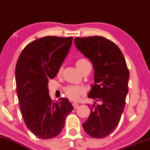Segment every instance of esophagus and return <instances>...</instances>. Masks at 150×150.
Segmentation results:
<instances>
[{"label":"esophagus","instance_id":"obj_1","mask_svg":"<svg viewBox=\"0 0 150 150\" xmlns=\"http://www.w3.org/2000/svg\"><path fill=\"white\" fill-rule=\"evenodd\" d=\"M73 106L74 108H77V107H78L79 104H77V103H73Z\"/></svg>","mask_w":150,"mask_h":150}]
</instances>
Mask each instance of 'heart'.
Instances as JSON below:
<instances>
[{
	"instance_id": "obj_1",
	"label": "heart",
	"mask_w": 150,
	"mask_h": 150,
	"mask_svg": "<svg viewBox=\"0 0 150 150\" xmlns=\"http://www.w3.org/2000/svg\"><path fill=\"white\" fill-rule=\"evenodd\" d=\"M89 64H90V63L88 60L85 58H80L76 62V66L80 71L82 70V68ZM61 69H60L59 72H61ZM64 91L67 97L72 100H77L79 97L85 93V89L78 86H68L65 87Z\"/></svg>"
}]
</instances>
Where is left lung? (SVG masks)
I'll use <instances>...</instances> for the list:
<instances>
[{
	"label": "left lung",
	"mask_w": 150,
	"mask_h": 150,
	"mask_svg": "<svg viewBox=\"0 0 150 150\" xmlns=\"http://www.w3.org/2000/svg\"><path fill=\"white\" fill-rule=\"evenodd\" d=\"M75 46L92 61L94 85L88 94L94 104L88 105L91 113L82 124L87 134L103 138L119 123L128 92L129 70L118 46L109 39L94 36L76 37Z\"/></svg>",
	"instance_id": "8db88e82"
}]
</instances>
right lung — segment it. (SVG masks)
<instances>
[{
    "mask_svg": "<svg viewBox=\"0 0 150 150\" xmlns=\"http://www.w3.org/2000/svg\"><path fill=\"white\" fill-rule=\"evenodd\" d=\"M73 37L47 36L30 42L22 50L15 67L20 111L27 127L37 137L57 136L73 106L66 98L53 101L48 83L59 71Z\"/></svg>",
    "mask_w": 150,
    "mask_h": 150,
    "instance_id": "add662e5",
    "label": "right lung"
}]
</instances>
